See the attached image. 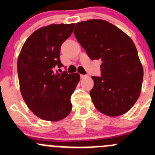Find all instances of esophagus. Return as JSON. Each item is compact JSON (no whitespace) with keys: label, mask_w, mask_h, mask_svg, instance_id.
I'll list each match as a JSON object with an SVG mask.
<instances>
[{"label":"esophagus","mask_w":155,"mask_h":155,"mask_svg":"<svg viewBox=\"0 0 155 155\" xmlns=\"http://www.w3.org/2000/svg\"><path fill=\"white\" fill-rule=\"evenodd\" d=\"M87 75H84V74H80V78L81 79H84V78L87 77Z\"/></svg>","instance_id":"34e87169"}]
</instances>
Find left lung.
<instances>
[{"label":"left lung","instance_id":"8db88e82","mask_svg":"<svg viewBox=\"0 0 155 155\" xmlns=\"http://www.w3.org/2000/svg\"><path fill=\"white\" fill-rule=\"evenodd\" d=\"M74 35L91 60H101V76H92L94 105L109 116L124 114L141 91L143 69L133 40L105 20L76 23Z\"/></svg>","mask_w":155,"mask_h":155}]
</instances>
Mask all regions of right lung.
Instances as JSON below:
<instances>
[{
  "label": "right lung",
  "mask_w": 155,
  "mask_h": 155,
  "mask_svg": "<svg viewBox=\"0 0 155 155\" xmlns=\"http://www.w3.org/2000/svg\"><path fill=\"white\" fill-rule=\"evenodd\" d=\"M73 28L74 24H60L37 30L18 56L17 70L23 99L37 116L46 121H58L71 111L70 97L80 76L77 73H59V68L64 66L61 46Z\"/></svg>",
  "instance_id": "add662e5"
}]
</instances>
